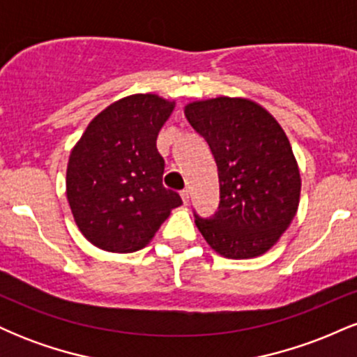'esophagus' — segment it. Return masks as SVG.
Segmentation results:
<instances>
[{
    "label": "esophagus",
    "mask_w": 357,
    "mask_h": 357,
    "mask_svg": "<svg viewBox=\"0 0 357 357\" xmlns=\"http://www.w3.org/2000/svg\"><path fill=\"white\" fill-rule=\"evenodd\" d=\"M181 198H183V203L184 204L190 203V190H183L181 191Z\"/></svg>",
    "instance_id": "obj_1"
}]
</instances>
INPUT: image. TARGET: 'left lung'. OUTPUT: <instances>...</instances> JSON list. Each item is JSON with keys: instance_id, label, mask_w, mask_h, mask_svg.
I'll return each instance as SVG.
<instances>
[{"instance_id": "1", "label": "left lung", "mask_w": 357, "mask_h": 357, "mask_svg": "<svg viewBox=\"0 0 357 357\" xmlns=\"http://www.w3.org/2000/svg\"><path fill=\"white\" fill-rule=\"evenodd\" d=\"M184 114L210 146L220 179L218 211L210 218L195 213L196 227L220 255H261L292 223L301 196V174L284 129L247 99L192 102Z\"/></svg>"}]
</instances>
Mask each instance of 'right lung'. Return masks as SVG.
Returning <instances> with one entry per match:
<instances>
[{
  "mask_svg": "<svg viewBox=\"0 0 357 357\" xmlns=\"http://www.w3.org/2000/svg\"><path fill=\"white\" fill-rule=\"evenodd\" d=\"M174 109L153 93L114 102L90 122L67 167V198L90 243L116 253L146 247L181 196L162 186L155 141Z\"/></svg>",
  "mask_w": 357,
  "mask_h": 357,
  "instance_id": "right-lung-1",
  "label": "right lung"
}]
</instances>
